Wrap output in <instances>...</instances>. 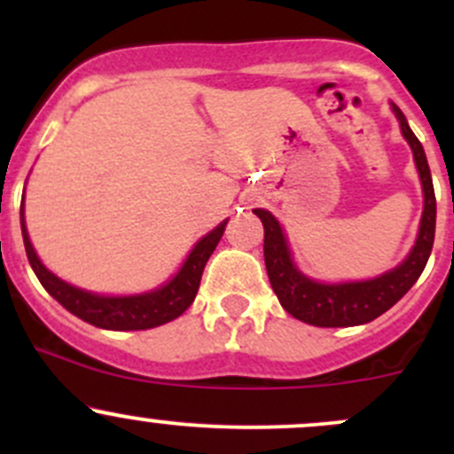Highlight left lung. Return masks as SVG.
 Returning <instances> with one entry per match:
<instances>
[{"instance_id": "8db88e82", "label": "left lung", "mask_w": 454, "mask_h": 454, "mask_svg": "<svg viewBox=\"0 0 454 454\" xmlns=\"http://www.w3.org/2000/svg\"><path fill=\"white\" fill-rule=\"evenodd\" d=\"M388 105H391V112L395 114L397 122H400L402 136L413 151L415 168H418L424 195L422 219H419L415 244L395 268L387 270L378 277L360 278V281H316L296 265L281 222L270 210H253L263 223L265 270H268L270 286H272L278 303L294 318L314 325V327H356V325H364L378 318L415 286L419 274L424 272L430 250H433L437 201H434L428 160H426L422 142L409 127V121L402 114V109L395 103Z\"/></svg>"}]
</instances>
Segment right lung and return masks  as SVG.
Wrapping results in <instances>:
<instances>
[{
  "label": "right lung",
  "instance_id": "add662e5",
  "mask_svg": "<svg viewBox=\"0 0 454 454\" xmlns=\"http://www.w3.org/2000/svg\"><path fill=\"white\" fill-rule=\"evenodd\" d=\"M20 219L26 254H28L32 270H35L41 286L48 290V294L54 301H59L67 312L79 316L85 323L100 329H114V332H136V329L160 327V325L171 323L177 316L184 314L195 301V294H198L206 261L217 248L223 228L228 223V219H223L219 226L206 232L198 244L191 248L186 259L182 261L177 272L168 281H164L162 286L138 292V294H98V292L72 286V283L57 277L52 270L45 268L43 261L36 254L35 246H32L28 228H26L24 201H21Z\"/></svg>",
  "mask_w": 454,
  "mask_h": 454
}]
</instances>
